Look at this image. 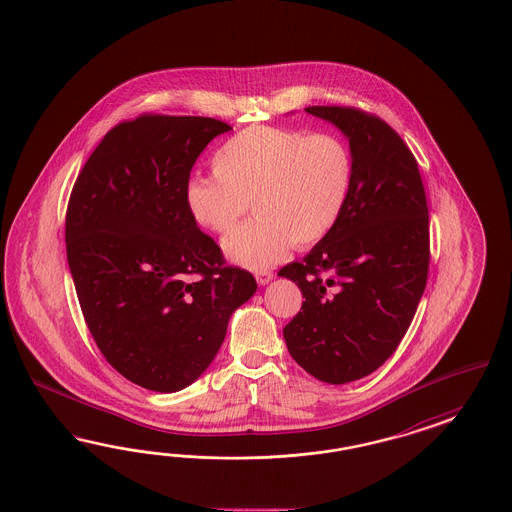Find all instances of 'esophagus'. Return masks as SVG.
<instances>
[{
  "label": "esophagus",
  "mask_w": 512,
  "mask_h": 512,
  "mask_svg": "<svg viewBox=\"0 0 512 512\" xmlns=\"http://www.w3.org/2000/svg\"><path fill=\"white\" fill-rule=\"evenodd\" d=\"M271 279H273V271H269V269H258L256 271V281H258V284H267Z\"/></svg>",
  "instance_id": "obj_1"
}]
</instances>
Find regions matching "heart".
I'll use <instances>...</instances> for the list:
<instances>
[{"label": "heart", "instance_id": "b5f03b06", "mask_svg": "<svg viewBox=\"0 0 512 512\" xmlns=\"http://www.w3.org/2000/svg\"><path fill=\"white\" fill-rule=\"evenodd\" d=\"M214 174L191 176L184 190L195 224L228 233L252 203L258 218L229 233L235 264L264 269L294 247L324 239L340 222L355 182L349 144L334 133L254 125L226 140Z\"/></svg>", "mask_w": 512, "mask_h": 512}]
</instances>
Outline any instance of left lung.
<instances>
[{
    "mask_svg": "<svg viewBox=\"0 0 512 512\" xmlns=\"http://www.w3.org/2000/svg\"><path fill=\"white\" fill-rule=\"evenodd\" d=\"M349 138L355 182L340 222L281 277L305 302L284 326L305 372L349 383L378 370L404 338L423 296L429 209L416 157L381 117L353 106H311Z\"/></svg>",
    "mask_w": 512,
    "mask_h": 512,
    "instance_id": "left-lung-1",
    "label": "left lung"
}]
</instances>
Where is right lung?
I'll use <instances>...</instances> for the list:
<instances>
[{
    "label": "right lung",
    "instance_id": "obj_1",
    "mask_svg": "<svg viewBox=\"0 0 512 512\" xmlns=\"http://www.w3.org/2000/svg\"><path fill=\"white\" fill-rule=\"evenodd\" d=\"M228 123L142 114L110 129L77 174L66 252L83 319L123 378L172 393L199 378L231 313L256 292L193 222L191 167Z\"/></svg>",
    "mask_w": 512,
    "mask_h": 512
}]
</instances>
